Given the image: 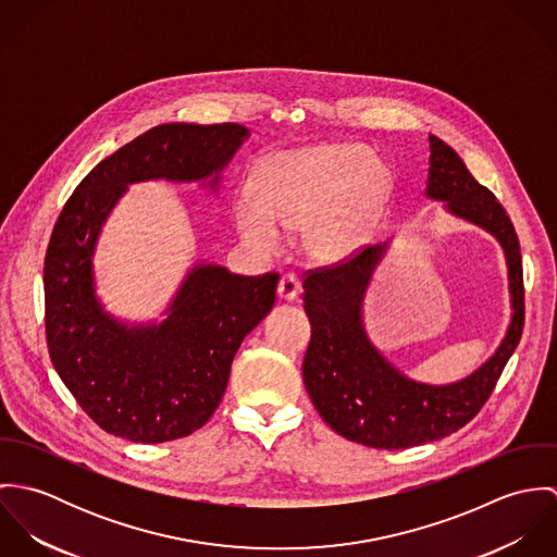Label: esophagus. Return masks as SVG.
<instances>
[{
  "instance_id": "34e87169",
  "label": "esophagus",
  "mask_w": 557,
  "mask_h": 557,
  "mask_svg": "<svg viewBox=\"0 0 557 557\" xmlns=\"http://www.w3.org/2000/svg\"><path fill=\"white\" fill-rule=\"evenodd\" d=\"M276 294H278L281 300L294 302V300L298 298V294H300V283H298V278H296L294 274H285V276L281 278V283H278Z\"/></svg>"
}]
</instances>
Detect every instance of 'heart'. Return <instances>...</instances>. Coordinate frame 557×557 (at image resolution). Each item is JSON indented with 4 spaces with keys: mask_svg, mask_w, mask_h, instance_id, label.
Wrapping results in <instances>:
<instances>
[{
    "mask_svg": "<svg viewBox=\"0 0 557 557\" xmlns=\"http://www.w3.org/2000/svg\"><path fill=\"white\" fill-rule=\"evenodd\" d=\"M255 182L257 193L242 190L232 201L242 239L272 255L287 232L307 227L309 255L336 263L373 236L393 175L364 146L325 144L270 157Z\"/></svg>",
    "mask_w": 557,
    "mask_h": 557,
    "instance_id": "obj_1",
    "label": "heart"
}]
</instances>
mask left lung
I'll use <instances>...</instances> for the list:
<instances>
[{"instance_id": "8db88e82", "label": "left lung", "mask_w": 557, "mask_h": 557, "mask_svg": "<svg viewBox=\"0 0 557 557\" xmlns=\"http://www.w3.org/2000/svg\"><path fill=\"white\" fill-rule=\"evenodd\" d=\"M429 148L424 197L442 201L448 214L499 242L512 315L502 343L474 373L450 384H424L397 369L364 330V296L391 239L364 248L341 265L309 272L302 283L311 321V343L302 362L307 393L332 431L380 450L429 444L466 426L493 393L523 332L521 248L506 210L450 146L429 135Z\"/></svg>"}]
</instances>
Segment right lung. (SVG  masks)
<instances>
[{
    "label": "right lung",
    "mask_w": 557,
    "mask_h": 557,
    "mask_svg": "<svg viewBox=\"0 0 557 557\" xmlns=\"http://www.w3.org/2000/svg\"><path fill=\"white\" fill-rule=\"evenodd\" d=\"M239 124H160L98 162L66 201L45 257V323L53 367L107 433L160 444L201 429L225 395L244 336L265 318L278 274H234L197 261L162 321L128 323L96 294L94 252L128 184L199 182L221 173L248 139Z\"/></svg>",
    "instance_id": "obj_1"
}]
</instances>
